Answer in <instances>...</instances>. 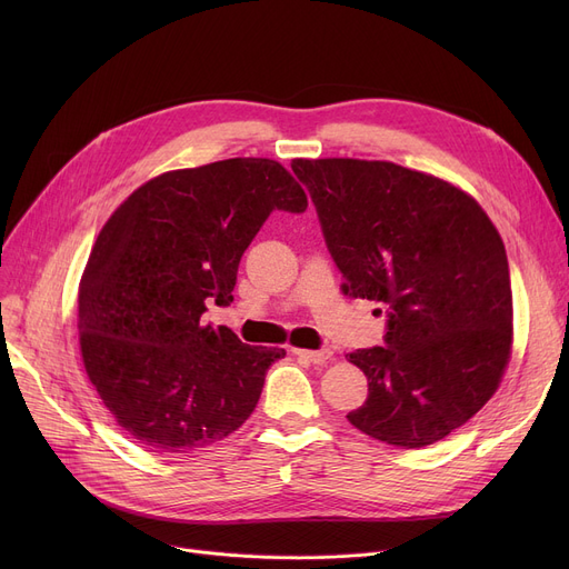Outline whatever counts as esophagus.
<instances>
[{
	"instance_id": "esophagus-1",
	"label": "esophagus",
	"mask_w": 569,
	"mask_h": 569,
	"mask_svg": "<svg viewBox=\"0 0 569 569\" xmlns=\"http://www.w3.org/2000/svg\"><path fill=\"white\" fill-rule=\"evenodd\" d=\"M300 360H307L311 365H325L332 360V350L330 348H322V350H292Z\"/></svg>"
}]
</instances>
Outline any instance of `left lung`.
I'll use <instances>...</instances> for the list:
<instances>
[{
  "instance_id": "1",
  "label": "left lung",
  "mask_w": 569,
  "mask_h": 569,
  "mask_svg": "<svg viewBox=\"0 0 569 569\" xmlns=\"http://www.w3.org/2000/svg\"><path fill=\"white\" fill-rule=\"evenodd\" d=\"M343 292L385 305L382 346L348 360L369 380L348 412L401 450L466 425L498 390L512 348L505 244L477 204L438 177L390 161L295 159Z\"/></svg>"
}]
</instances>
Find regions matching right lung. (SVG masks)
I'll list each match as a JSON object with an SVG mask.
<instances>
[{
	"label": "right lung",
	"mask_w": 569,
	"mask_h": 569,
	"mask_svg": "<svg viewBox=\"0 0 569 569\" xmlns=\"http://www.w3.org/2000/svg\"><path fill=\"white\" fill-rule=\"evenodd\" d=\"M307 193L269 159L163 172L108 219L78 295L89 380L117 425L154 452H191L242 427L286 355L204 325L228 307L237 267L267 217Z\"/></svg>",
	"instance_id": "add662e5"
}]
</instances>
